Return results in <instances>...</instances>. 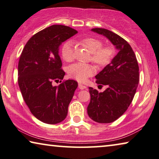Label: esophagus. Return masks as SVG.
Segmentation results:
<instances>
[{
    "label": "esophagus",
    "mask_w": 159,
    "mask_h": 159,
    "mask_svg": "<svg viewBox=\"0 0 159 159\" xmlns=\"http://www.w3.org/2000/svg\"><path fill=\"white\" fill-rule=\"evenodd\" d=\"M78 87H79V89H86V88H87L86 86L81 84V83H79V84H78Z\"/></svg>",
    "instance_id": "1"
}]
</instances>
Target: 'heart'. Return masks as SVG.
<instances>
[{
    "label": "heart",
    "mask_w": 159,
    "mask_h": 159,
    "mask_svg": "<svg viewBox=\"0 0 159 159\" xmlns=\"http://www.w3.org/2000/svg\"><path fill=\"white\" fill-rule=\"evenodd\" d=\"M80 43L87 48L91 53L92 61L98 66L103 67L108 65L115 56L116 51L113 46H104L102 40L95 37H86L80 40ZM62 57L67 62L74 58L73 45L70 41L65 43L61 49ZM95 67L92 65L75 63L68 67V74L77 81L84 82L94 74Z\"/></svg>",
    "instance_id": "b5f03b06"
}]
</instances>
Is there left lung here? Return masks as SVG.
Listing matches in <instances>:
<instances>
[{"label":"left lung","mask_w":159,"mask_h":159,"mask_svg":"<svg viewBox=\"0 0 159 159\" xmlns=\"http://www.w3.org/2000/svg\"><path fill=\"white\" fill-rule=\"evenodd\" d=\"M92 30L107 37L119 50L111 63L95 77L96 83L106 85L107 89L98 93L89 87V118L99 123H110L123 115L132 103L139 83V66L132 47L123 38L106 29Z\"/></svg>","instance_id":"left-lung-1"}]
</instances>
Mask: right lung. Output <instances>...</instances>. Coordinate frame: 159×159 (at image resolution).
<instances>
[{
  "label": "right lung",
  "mask_w": 159,
  "mask_h": 159,
  "mask_svg": "<svg viewBox=\"0 0 159 159\" xmlns=\"http://www.w3.org/2000/svg\"><path fill=\"white\" fill-rule=\"evenodd\" d=\"M77 33L65 25H52L35 34L25 44L18 62V84L26 104L38 120L47 124L62 122L78 83L61 82L65 72L59 56L60 46Z\"/></svg>",
  "instance_id": "add662e5"
}]
</instances>
